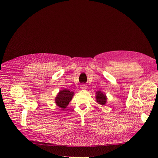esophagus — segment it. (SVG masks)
I'll use <instances>...</instances> for the list:
<instances>
[{"mask_svg":"<svg viewBox=\"0 0 158 158\" xmlns=\"http://www.w3.org/2000/svg\"><path fill=\"white\" fill-rule=\"evenodd\" d=\"M80 87L81 89H86L87 88V87L85 84H82Z\"/></svg>","mask_w":158,"mask_h":158,"instance_id":"34e87169","label":"esophagus"}]
</instances>
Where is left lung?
I'll return each mask as SVG.
<instances>
[{"mask_svg":"<svg viewBox=\"0 0 158 158\" xmlns=\"http://www.w3.org/2000/svg\"><path fill=\"white\" fill-rule=\"evenodd\" d=\"M96 99L99 104L104 106L107 102V98L105 93H102L101 91H98L96 92Z\"/></svg>","mask_w":158,"mask_h":158,"instance_id":"left-lung-1","label":"left lung"}]
</instances>
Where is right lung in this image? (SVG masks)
<instances>
[{
    "instance_id": "1",
    "label": "right lung",
    "mask_w": 158,
    "mask_h": 158,
    "mask_svg": "<svg viewBox=\"0 0 158 158\" xmlns=\"http://www.w3.org/2000/svg\"><path fill=\"white\" fill-rule=\"evenodd\" d=\"M74 95V93L68 89L60 90L55 98V103L62 110H64L69 105Z\"/></svg>"
}]
</instances>
